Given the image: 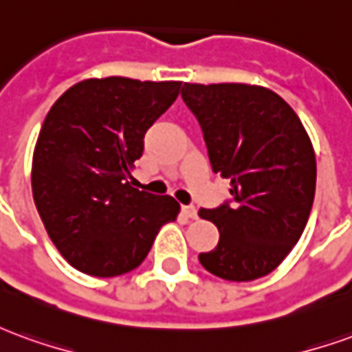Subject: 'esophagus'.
Wrapping results in <instances>:
<instances>
[{"label": "esophagus", "mask_w": 352, "mask_h": 352, "mask_svg": "<svg viewBox=\"0 0 352 352\" xmlns=\"http://www.w3.org/2000/svg\"><path fill=\"white\" fill-rule=\"evenodd\" d=\"M183 213L188 217V219H198V209L194 206H183Z\"/></svg>", "instance_id": "esophagus-1"}]
</instances>
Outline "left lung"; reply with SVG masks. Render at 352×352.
<instances>
[{"label": "left lung", "instance_id": "1", "mask_svg": "<svg viewBox=\"0 0 352 352\" xmlns=\"http://www.w3.org/2000/svg\"><path fill=\"white\" fill-rule=\"evenodd\" d=\"M181 96L201 126L211 168L228 177L232 194V204L199 209L221 234L199 262L226 280L264 277L294 249L309 219L317 183L309 135L270 88L184 82Z\"/></svg>", "mask_w": 352, "mask_h": 352}]
</instances>
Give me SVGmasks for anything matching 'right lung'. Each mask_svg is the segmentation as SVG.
I'll use <instances>...</instances> for the list:
<instances>
[{
	"label": "right lung",
	"instance_id": "right-lung-1",
	"mask_svg": "<svg viewBox=\"0 0 352 352\" xmlns=\"http://www.w3.org/2000/svg\"><path fill=\"white\" fill-rule=\"evenodd\" d=\"M179 80L87 79L65 90L39 131L32 192L47 234L82 273L115 277L135 270L158 230L181 206L133 188L143 138L181 90Z\"/></svg>",
	"mask_w": 352,
	"mask_h": 352
}]
</instances>
